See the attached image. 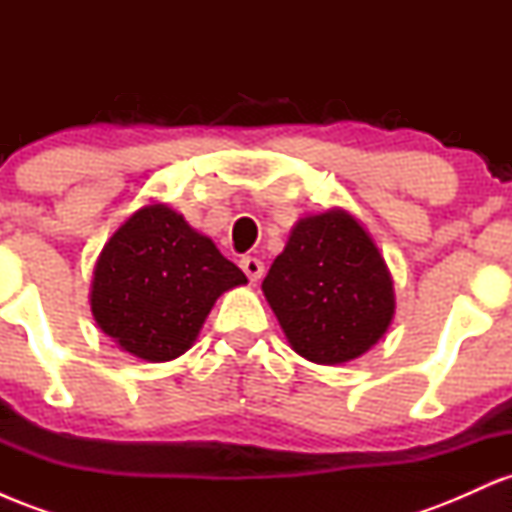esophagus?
Segmentation results:
<instances>
[{"instance_id": "1", "label": "esophagus", "mask_w": 512, "mask_h": 512, "mask_svg": "<svg viewBox=\"0 0 512 512\" xmlns=\"http://www.w3.org/2000/svg\"><path fill=\"white\" fill-rule=\"evenodd\" d=\"M240 267H243V272L248 274V279L250 281H260L262 279V274H264V264H262V260H257V257H243V260H240Z\"/></svg>"}]
</instances>
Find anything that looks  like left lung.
I'll use <instances>...</instances> for the list:
<instances>
[{"mask_svg":"<svg viewBox=\"0 0 512 512\" xmlns=\"http://www.w3.org/2000/svg\"><path fill=\"white\" fill-rule=\"evenodd\" d=\"M262 291L291 349L322 366L366 354L395 315L383 255L344 209L303 216Z\"/></svg>","mask_w":512,"mask_h":512,"instance_id":"1","label":"left lung"}]
</instances>
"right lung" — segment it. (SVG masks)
<instances>
[{
    "mask_svg": "<svg viewBox=\"0 0 512 512\" xmlns=\"http://www.w3.org/2000/svg\"><path fill=\"white\" fill-rule=\"evenodd\" d=\"M248 284L214 240L168 204H146L105 243L93 269L91 313L127 354L173 361L195 344L223 291Z\"/></svg>",
    "mask_w": 512,
    "mask_h": 512,
    "instance_id": "1",
    "label": "right lung"
}]
</instances>
